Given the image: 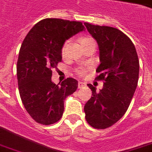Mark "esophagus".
<instances>
[{
	"label": "esophagus",
	"mask_w": 152,
	"mask_h": 152,
	"mask_svg": "<svg viewBox=\"0 0 152 152\" xmlns=\"http://www.w3.org/2000/svg\"><path fill=\"white\" fill-rule=\"evenodd\" d=\"M85 85H86V84H84V83H83V82H79V83H78V88H84Z\"/></svg>",
	"instance_id": "obj_1"
}]
</instances>
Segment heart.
Returning <instances> with one entry per match:
<instances>
[{"mask_svg": "<svg viewBox=\"0 0 152 152\" xmlns=\"http://www.w3.org/2000/svg\"><path fill=\"white\" fill-rule=\"evenodd\" d=\"M91 38H84V39H82L81 40V43L84 42L85 40H90ZM68 41L64 43V45H63V47H62V49H61V54L62 56H64L65 55V53H66V49H67V46H68ZM76 72L79 74V75H80V76H83L84 73H85V71L84 70H81V69H78V70H76Z\"/></svg>", "mask_w": 152, "mask_h": 152, "instance_id": "b5f03b06", "label": "heart"}]
</instances>
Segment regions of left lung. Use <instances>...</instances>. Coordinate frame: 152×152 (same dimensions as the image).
<instances>
[{"label":"left lung","instance_id":"1","mask_svg":"<svg viewBox=\"0 0 152 152\" xmlns=\"http://www.w3.org/2000/svg\"><path fill=\"white\" fill-rule=\"evenodd\" d=\"M96 40L100 64L95 80L104 82L103 89L88 84L92 96L84 105L85 119L91 127L105 129L123 117L138 84L140 62L135 45L120 30L84 23Z\"/></svg>","mask_w":152,"mask_h":152}]
</instances>
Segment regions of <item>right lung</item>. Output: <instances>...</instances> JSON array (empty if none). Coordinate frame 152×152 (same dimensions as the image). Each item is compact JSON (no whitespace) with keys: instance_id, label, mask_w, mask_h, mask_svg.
I'll return each mask as SVG.
<instances>
[{"instance_id":"1","label":"right lung","mask_w":152,"mask_h":152,"mask_svg":"<svg viewBox=\"0 0 152 152\" xmlns=\"http://www.w3.org/2000/svg\"><path fill=\"white\" fill-rule=\"evenodd\" d=\"M84 30L82 22L46 18L33 26L22 43L17 64L18 88L25 109L37 123L50 125L59 121L64 99L77 89L75 79L56 84L52 75L62 61L66 40Z\"/></svg>"}]
</instances>
